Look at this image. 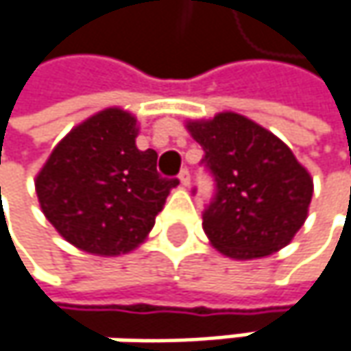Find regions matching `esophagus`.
I'll return each mask as SVG.
<instances>
[{
	"label": "esophagus",
	"instance_id": "esophagus-1",
	"mask_svg": "<svg viewBox=\"0 0 351 351\" xmlns=\"http://www.w3.org/2000/svg\"><path fill=\"white\" fill-rule=\"evenodd\" d=\"M178 180H180L182 186H189V184H191V173H189V169H182V171H180Z\"/></svg>",
	"mask_w": 351,
	"mask_h": 351
}]
</instances>
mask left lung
Returning <instances> with one entry per match:
<instances>
[{"instance_id":"obj_1","label":"left lung","mask_w":351,"mask_h":351,"mask_svg":"<svg viewBox=\"0 0 351 351\" xmlns=\"http://www.w3.org/2000/svg\"><path fill=\"white\" fill-rule=\"evenodd\" d=\"M186 128L215 178V197L203 213L210 245L231 259H257L285 247L305 223L313 195V180L291 148L235 112L193 120Z\"/></svg>"}]
</instances>
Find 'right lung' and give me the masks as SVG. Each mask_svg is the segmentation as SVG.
<instances>
[{
  "mask_svg": "<svg viewBox=\"0 0 351 351\" xmlns=\"http://www.w3.org/2000/svg\"><path fill=\"white\" fill-rule=\"evenodd\" d=\"M136 134L130 112L106 108L72 128L36 176L46 219L86 253L136 249L178 184L156 173V152L138 150Z\"/></svg>",
  "mask_w": 351,
  "mask_h": 351,
  "instance_id": "obj_1",
  "label": "right lung"
}]
</instances>
